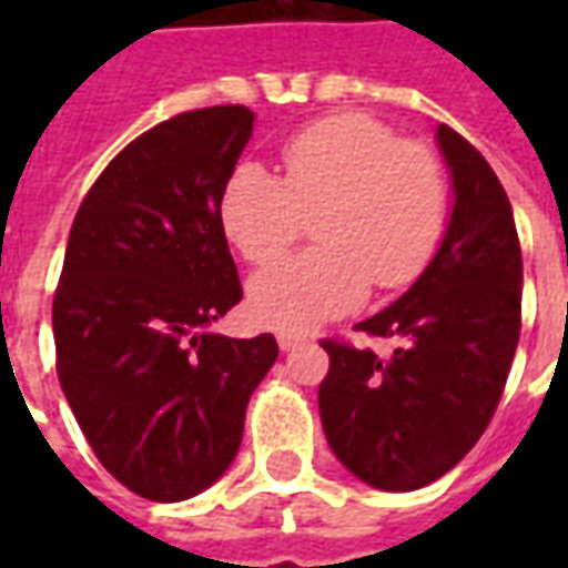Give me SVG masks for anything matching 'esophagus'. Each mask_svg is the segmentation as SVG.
<instances>
[{
  "label": "esophagus",
  "instance_id": "34e87169",
  "mask_svg": "<svg viewBox=\"0 0 568 568\" xmlns=\"http://www.w3.org/2000/svg\"><path fill=\"white\" fill-rule=\"evenodd\" d=\"M276 344H280V349H283V353H288V349H295V346L304 344V337H301V334H292V332H280L276 334Z\"/></svg>",
  "mask_w": 568,
  "mask_h": 568
}]
</instances>
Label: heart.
I'll return each instance as SVG.
<instances>
[{
    "label": "heart",
    "mask_w": 568,
    "mask_h": 568,
    "mask_svg": "<svg viewBox=\"0 0 568 568\" xmlns=\"http://www.w3.org/2000/svg\"><path fill=\"white\" fill-rule=\"evenodd\" d=\"M283 179L258 163L227 175L219 219L252 264L280 258L313 215L320 246L248 283V310L271 328L310 332L356 310L377 288H402L426 267L447 224V182L419 142L395 140L365 115H332L280 149Z\"/></svg>",
    "instance_id": "1"
}]
</instances>
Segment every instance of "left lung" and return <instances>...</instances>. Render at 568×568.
Listing matches in <instances>:
<instances>
[{
	"label": "left lung",
	"mask_w": 568,
	"mask_h": 568,
	"mask_svg": "<svg viewBox=\"0 0 568 568\" xmlns=\"http://www.w3.org/2000/svg\"><path fill=\"white\" fill-rule=\"evenodd\" d=\"M438 149L453 210L435 258L358 332L395 337L377 358L322 341L332 358L320 417L334 456L371 487L407 493L447 475L496 414L520 341L524 258L505 187L447 124Z\"/></svg>",
	"instance_id": "obj_1"
}]
</instances>
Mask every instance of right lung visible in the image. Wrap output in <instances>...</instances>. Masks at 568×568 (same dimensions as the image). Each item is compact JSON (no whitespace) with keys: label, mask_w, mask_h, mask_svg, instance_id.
Listing matches in <instances>:
<instances>
[{"label":"right lung","mask_w":568,"mask_h":568,"mask_svg":"<svg viewBox=\"0 0 568 568\" xmlns=\"http://www.w3.org/2000/svg\"><path fill=\"white\" fill-rule=\"evenodd\" d=\"M246 105H212L130 142L81 200L54 295L57 377L105 471L182 501L234 463L273 334L210 332L243 288L219 200L252 136Z\"/></svg>","instance_id":"add662e5"}]
</instances>
